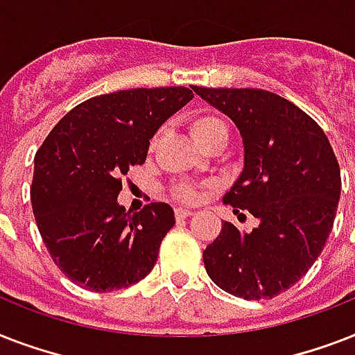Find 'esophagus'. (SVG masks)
Here are the masks:
<instances>
[{
  "label": "esophagus",
  "instance_id": "obj_1",
  "mask_svg": "<svg viewBox=\"0 0 355 355\" xmlns=\"http://www.w3.org/2000/svg\"><path fill=\"white\" fill-rule=\"evenodd\" d=\"M191 216H193V211L191 210H184V208H177V210H175V217H177V219H188V217Z\"/></svg>",
  "mask_w": 355,
  "mask_h": 355
}]
</instances>
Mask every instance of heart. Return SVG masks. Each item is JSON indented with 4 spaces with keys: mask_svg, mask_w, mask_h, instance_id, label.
<instances>
[{
    "mask_svg": "<svg viewBox=\"0 0 355 355\" xmlns=\"http://www.w3.org/2000/svg\"><path fill=\"white\" fill-rule=\"evenodd\" d=\"M189 132L193 136V139L197 144L205 145L208 144L214 136L217 134H228L227 127L221 119L214 118V116H200V118L191 119L189 123ZM175 197L178 200H182L186 205H195L199 200V191L188 184H180L175 188Z\"/></svg>",
    "mask_w": 355,
    "mask_h": 355,
    "instance_id": "heart-1",
    "label": "heart"
}]
</instances>
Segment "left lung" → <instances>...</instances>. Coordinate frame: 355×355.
Listing matches in <instances>:
<instances>
[{
	"mask_svg": "<svg viewBox=\"0 0 355 355\" xmlns=\"http://www.w3.org/2000/svg\"><path fill=\"white\" fill-rule=\"evenodd\" d=\"M193 92L232 119L243 138V171L223 202L259 221L248 234L225 221L202 252L206 272L234 297L272 298L308 272L328 241L341 197L337 158L324 130L272 92Z\"/></svg>",
	"mask_w": 355,
	"mask_h": 355,
	"instance_id": "1",
	"label": "left lung"
}]
</instances>
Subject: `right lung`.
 <instances>
[{
    "mask_svg": "<svg viewBox=\"0 0 355 355\" xmlns=\"http://www.w3.org/2000/svg\"><path fill=\"white\" fill-rule=\"evenodd\" d=\"M193 99L184 86L134 88L92 97L53 127L35 156L31 205L53 261L69 280L105 293L144 280L173 208L125 211L121 178L147 158L156 130Z\"/></svg>",
    "mask_w": 355,
    "mask_h": 355,
    "instance_id": "add662e5",
    "label": "right lung"
}]
</instances>
